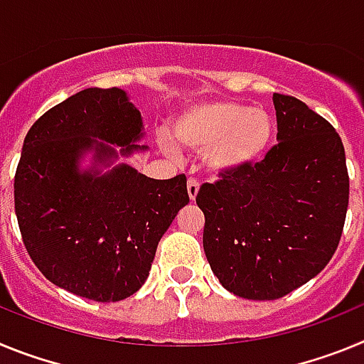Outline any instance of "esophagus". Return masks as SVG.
I'll use <instances>...</instances> for the list:
<instances>
[{
    "instance_id": "1",
    "label": "esophagus",
    "mask_w": 364,
    "mask_h": 364,
    "mask_svg": "<svg viewBox=\"0 0 364 364\" xmlns=\"http://www.w3.org/2000/svg\"><path fill=\"white\" fill-rule=\"evenodd\" d=\"M198 189H200V184H198L197 178H189L188 180V195L191 200H195L198 195Z\"/></svg>"
}]
</instances>
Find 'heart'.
I'll use <instances>...</instances> for the list:
<instances>
[{
	"instance_id": "heart-1",
	"label": "heart",
	"mask_w": 364,
	"mask_h": 364,
	"mask_svg": "<svg viewBox=\"0 0 364 364\" xmlns=\"http://www.w3.org/2000/svg\"><path fill=\"white\" fill-rule=\"evenodd\" d=\"M273 138V120L264 109L215 100L189 107L173 125V140L195 154H204L211 173H233L252 166ZM167 153L173 146L162 142Z\"/></svg>"
}]
</instances>
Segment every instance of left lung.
I'll return each mask as SVG.
<instances>
[{"mask_svg":"<svg viewBox=\"0 0 364 364\" xmlns=\"http://www.w3.org/2000/svg\"><path fill=\"white\" fill-rule=\"evenodd\" d=\"M279 144L264 160L202 184L204 252L220 284L273 301L306 284L339 246L348 210L345 147L304 102L275 92Z\"/></svg>","mask_w":364,"mask_h":364,"instance_id":"8db88e82","label":"left lung"}]
</instances>
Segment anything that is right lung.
Segmentation results:
<instances>
[{"label":"right lung","instance_id":"add662e5","mask_svg":"<svg viewBox=\"0 0 364 364\" xmlns=\"http://www.w3.org/2000/svg\"><path fill=\"white\" fill-rule=\"evenodd\" d=\"M142 129L125 91L91 87L49 109L25 136L14 176L19 231L38 269L78 297L117 302L140 290L162 235L189 202L186 175L154 180L127 164L78 169L89 149L95 164L117 159L105 141L122 154L146 149L134 144Z\"/></svg>","mask_w":364,"mask_h":364}]
</instances>
